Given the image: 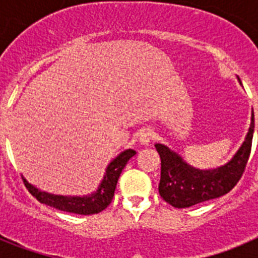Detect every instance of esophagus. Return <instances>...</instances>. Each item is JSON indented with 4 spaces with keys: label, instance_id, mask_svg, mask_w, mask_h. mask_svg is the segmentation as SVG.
<instances>
[{
    "label": "esophagus",
    "instance_id": "obj_1",
    "mask_svg": "<svg viewBox=\"0 0 258 258\" xmlns=\"http://www.w3.org/2000/svg\"><path fill=\"white\" fill-rule=\"evenodd\" d=\"M154 140V132L151 129H143L140 134V143L143 146H149Z\"/></svg>",
    "mask_w": 258,
    "mask_h": 258
}]
</instances>
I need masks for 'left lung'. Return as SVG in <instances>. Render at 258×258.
Listing matches in <instances>:
<instances>
[{"label": "left lung", "mask_w": 258, "mask_h": 258, "mask_svg": "<svg viewBox=\"0 0 258 258\" xmlns=\"http://www.w3.org/2000/svg\"><path fill=\"white\" fill-rule=\"evenodd\" d=\"M253 132L254 115L252 111L250 125L244 142L226 164L214 169L195 168L169 147L156 143L155 147L161 159V177L159 183L160 197L174 208H188L229 192L244 172L250 154Z\"/></svg>", "instance_id": "8db88e82"}]
</instances>
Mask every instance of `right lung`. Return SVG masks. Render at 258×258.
<instances>
[{"label":"right lung","instance_id":"1","mask_svg":"<svg viewBox=\"0 0 258 258\" xmlns=\"http://www.w3.org/2000/svg\"><path fill=\"white\" fill-rule=\"evenodd\" d=\"M134 155H136V151L132 149L124 150L122 152H120L107 165L103 178H102L97 190L93 191L92 194H88V195H83V197L55 195V194H50L46 192V191L40 190L36 186L29 183L24 177H23V181H24V184L27 186L29 192L42 204H46V206L56 208L59 211L70 212V213L84 214V216L95 214L102 212L109 206V203L113 198V194H115L118 177L121 174L122 169L125 168L129 159L133 157Z\"/></svg>","mask_w":258,"mask_h":258}]
</instances>
